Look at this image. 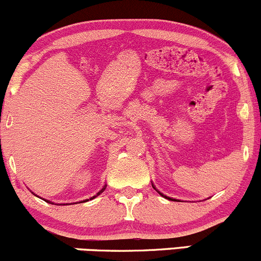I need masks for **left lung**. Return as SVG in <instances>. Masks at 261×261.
<instances>
[{"label": "left lung", "instance_id": "left-lung-1", "mask_svg": "<svg viewBox=\"0 0 261 261\" xmlns=\"http://www.w3.org/2000/svg\"><path fill=\"white\" fill-rule=\"evenodd\" d=\"M152 187H153V185H152ZM153 189H155L154 187H153ZM155 190H157V189H155ZM158 191V190H157ZM158 193H160V191H158ZM161 194V193H160ZM161 195L162 196H163V197H166V199H168V200H170V201H176V200L175 199H172V197H168V196H166V195H163V194H161Z\"/></svg>", "mask_w": 261, "mask_h": 261}]
</instances>
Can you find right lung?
Segmentation results:
<instances>
[{"mask_svg":"<svg viewBox=\"0 0 261 261\" xmlns=\"http://www.w3.org/2000/svg\"><path fill=\"white\" fill-rule=\"evenodd\" d=\"M106 188H107V185H106V187H104L103 189H101L100 191H98V194H97V195H94V196H93V197H91V200H92V199H94V197H97L98 195H100V194L103 193V191H104V189H106ZM45 201H46V200H45ZM86 201H88V200H86ZM47 202H50V201H47Z\"/></svg>","mask_w":261,"mask_h":261,"instance_id":"add662e5","label":"right lung"}]
</instances>
